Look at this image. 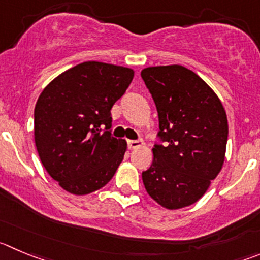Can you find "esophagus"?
Segmentation results:
<instances>
[{"label":"esophagus","mask_w":260,"mask_h":260,"mask_svg":"<svg viewBox=\"0 0 260 260\" xmlns=\"http://www.w3.org/2000/svg\"><path fill=\"white\" fill-rule=\"evenodd\" d=\"M140 145H143L142 140H128L127 142L128 149H135V148H139Z\"/></svg>","instance_id":"esophagus-1"}]
</instances>
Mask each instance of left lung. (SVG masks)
I'll return each instance as SVG.
<instances>
[{"label": "left lung", "mask_w": 260, "mask_h": 260, "mask_svg": "<svg viewBox=\"0 0 260 260\" xmlns=\"http://www.w3.org/2000/svg\"><path fill=\"white\" fill-rule=\"evenodd\" d=\"M140 75L154 101L159 127L143 184L165 208L191 206L223 165L229 135L224 108L208 84L181 65L147 68Z\"/></svg>", "instance_id": "obj_1"}]
</instances>
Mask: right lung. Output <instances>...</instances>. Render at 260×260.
<instances>
[{
  "mask_svg": "<svg viewBox=\"0 0 260 260\" xmlns=\"http://www.w3.org/2000/svg\"><path fill=\"white\" fill-rule=\"evenodd\" d=\"M133 78L132 69L88 61L58 75L39 95L36 147L49 176L66 191L101 189L122 162L126 143L111 134V108Z\"/></svg>",
  "mask_w": 260,
  "mask_h": 260,
  "instance_id": "right-lung-1",
  "label": "right lung"
}]
</instances>
